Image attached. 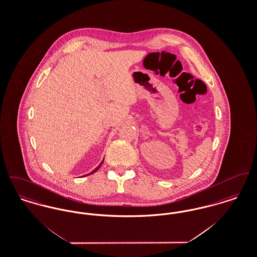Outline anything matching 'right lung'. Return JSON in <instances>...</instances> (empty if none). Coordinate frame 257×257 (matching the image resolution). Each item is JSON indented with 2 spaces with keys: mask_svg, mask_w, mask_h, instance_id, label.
<instances>
[{
  "mask_svg": "<svg viewBox=\"0 0 257 257\" xmlns=\"http://www.w3.org/2000/svg\"><path fill=\"white\" fill-rule=\"evenodd\" d=\"M103 162H104V160H103V161H102V162H101V163H100V165H99V166H98L97 168H95V169H94V170H93V171H91V172H89V173H87V174H86V175H83V176H87V175H90V174H92V173H94V172H96V171H97L98 170H99V168H100V167H101V165H102V163H103Z\"/></svg>",
  "mask_w": 257,
  "mask_h": 257,
  "instance_id": "add662e5",
  "label": "right lung"
}]
</instances>
